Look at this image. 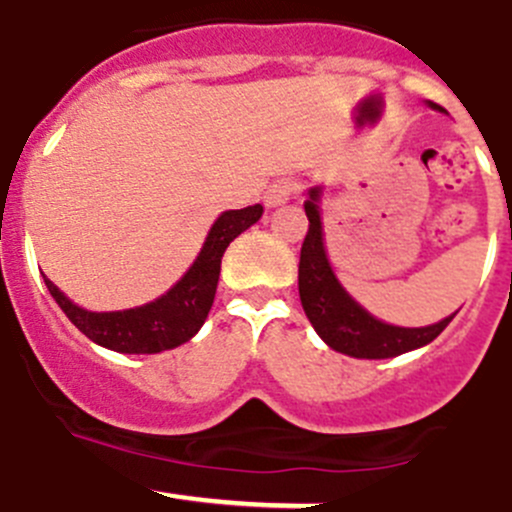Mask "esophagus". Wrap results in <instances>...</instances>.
Returning a JSON list of instances; mask_svg holds the SVG:
<instances>
[{
    "mask_svg": "<svg viewBox=\"0 0 512 512\" xmlns=\"http://www.w3.org/2000/svg\"><path fill=\"white\" fill-rule=\"evenodd\" d=\"M293 193H298V183L275 181L273 186L265 191V204L267 206H280V204H285V201H288Z\"/></svg>",
    "mask_w": 512,
    "mask_h": 512,
    "instance_id": "esophagus-1",
    "label": "esophagus"
}]
</instances>
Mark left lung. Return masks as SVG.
<instances>
[{"mask_svg": "<svg viewBox=\"0 0 512 512\" xmlns=\"http://www.w3.org/2000/svg\"><path fill=\"white\" fill-rule=\"evenodd\" d=\"M431 107L441 109L436 104H431ZM316 201H319V188H311V196L303 204L308 216V232L301 247V262H298V293H301L303 311H306L313 329L319 331L321 339L336 352L357 359L398 357V354L434 342L454 319V313L434 326L403 329V326L382 324L349 298V293L334 278L329 260H326Z\"/></svg>", "mask_w": 512, "mask_h": 512, "instance_id": "8db88e82", "label": "left lung"}]
</instances>
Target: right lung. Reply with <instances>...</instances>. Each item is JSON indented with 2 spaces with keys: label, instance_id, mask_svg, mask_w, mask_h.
Wrapping results in <instances>:
<instances>
[{
  "label": "right lung",
  "instance_id": "obj_1",
  "mask_svg": "<svg viewBox=\"0 0 512 512\" xmlns=\"http://www.w3.org/2000/svg\"><path fill=\"white\" fill-rule=\"evenodd\" d=\"M260 216V204L224 211L211 227L204 250L196 257L191 270L165 296L147 303V306L109 313L84 311V308L68 301L48 278H45V285H48L55 303L71 319V324L78 331H84L91 342L124 354H155L163 352V349H173L188 342L201 329V324L209 316L211 303H214L216 283H219V273H222V257L229 242L245 229H250Z\"/></svg>",
  "mask_w": 512,
  "mask_h": 512
}]
</instances>
